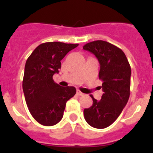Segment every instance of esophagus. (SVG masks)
<instances>
[{"instance_id": "34e87169", "label": "esophagus", "mask_w": 153, "mask_h": 153, "mask_svg": "<svg viewBox=\"0 0 153 153\" xmlns=\"http://www.w3.org/2000/svg\"><path fill=\"white\" fill-rule=\"evenodd\" d=\"M76 94H77V95H79V96L84 95V94H83V93H82V92H81L79 90H76Z\"/></svg>"}]
</instances>
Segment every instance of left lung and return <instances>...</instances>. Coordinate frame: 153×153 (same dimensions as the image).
Listing matches in <instances>:
<instances>
[{
	"instance_id": "1",
	"label": "left lung",
	"mask_w": 153,
	"mask_h": 153,
	"mask_svg": "<svg viewBox=\"0 0 153 153\" xmlns=\"http://www.w3.org/2000/svg\"><path fill=\"white\" fill-rule=\"evenodd\" d=\"M83 50L92 53L100 65L99 77L102 81L100 100L83 110L86 123L97 129L109 126L122 113L130 94L131 68L125 53L119 47L103 40L85 44Z\"/></svg>"
}]
</instances>
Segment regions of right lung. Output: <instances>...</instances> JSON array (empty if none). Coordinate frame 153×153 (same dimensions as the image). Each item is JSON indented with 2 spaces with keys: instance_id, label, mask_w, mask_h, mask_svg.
Returning <instances> with one entry per match:
<instances>
[{
  "instance_id": "right-lung-1",
  "label": "right lung",
  "mask_w": 153,
  "mask_h": 153,
  "mask_svg": "<svg viewBox=\"0 0 153 153\" xmlns=\"http://www.w3.org/2000/svg\"><path fill=\"white\" fill-rule=\"evenodd\" d=\"M79 44L47 42L40 44L27 60L23 91L32 117L41 125H56L63 118L67 100L76 94L74 86H60L53 79L61 60Z\"/></svg>"
}]
</instances>
